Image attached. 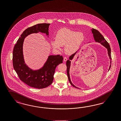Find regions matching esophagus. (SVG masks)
Wrapping results in <instances>:
<instances>
[{
    "mask_svg": "<svg viewBox=\"0 0 121 121\" xmlns=\"http://www.w3.org/2000/svg\"><path fill=\"white\" fill-rule=\"evenodd\" d=\"M67 60V57H65L64 58V61H65V62Z\"/></svg>",
    "mask_w": 121,
    "mask_h": 121,
    "instance_id": "1",
    "label": "esophagus"
}]
</instances>
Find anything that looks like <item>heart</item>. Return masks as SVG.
<instances>
[{"mask_svg":"<svg viewBox=\"0 0 121 121\" xmlns=\"http://www.w3.org/2000/svg\"><path fill=\"white\" fill-rule=\"evenodd\" d=\"M56 38L51 40L52 47L60 50L62 46L65 45V51L72 54L79 48L84 40V36L81 32L63 28L57 31Z\"/></svg>","mask_w":121,"mask_h":121,"instance_id":"obj_1","label":"heart"}]
</instances>
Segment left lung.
Here are the masks:
<instances>
[{"label":"left lung","instance_id":"1","mask_svg":"<svg viewBox=\"0 0 121 121\" xmlns=\"http://www.w3.org/2000/svg\"><path fill=\"white\" fill-rule=\"evenodd\" d=\"M92 33L93 34V37L94 39L95 40V41L96 42H98L99 43H100L101 44L103 45L104 46H105L106 48L107 49V51H108V54L109 56V58L110 60H111V49L110 48V46L109 44V43L107 42V41L105 40V39L104 38L103 36L101 35L100 33V32L98 30H97L96 29H92L91 30ZM77 52H76L75 53L73 54V55L70 56L69 57V60H67V62H66V65H67V75L68 77V79L69 80V82L70 83V84L73 86L76 87V88H78L77 87L75 86L74 85H73V83H72L70 78V75H69V70H70V65H71V60H72V59L73 58L74 56L76 54ZM111 65L110 66L109 70L110 69L111 67V60L110 62Z\"/></svg>","mask_w":121,"mask_h":121}]
</instances>
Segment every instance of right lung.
<instances>
[{
    "label": "right lung",
    "instance_id": "add662e5",
    "mask_svg": "<svg viewBox=\"0 0 121 121\" xmlns=\"http://www.w3.org/2000/svg\"><path fill=\"white\" fill-rule=\"evenodd\" d=\"M50 24L41 23L28 28L18 38L13 52L14 69L19 79L28 86L38 89L45 88L52 84L56 66L63 63L62 56H49L43 67L37 70L29 68L25 64L23 55V44L24 39L33 33L41 32L48 35Z\"/></svg>",
    "mask_w": 121,
    "mask_h": 121
}]
</instances>
